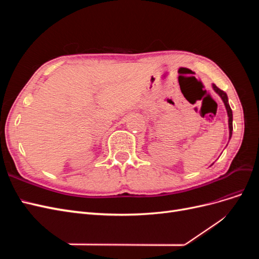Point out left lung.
Here are the masks:
<instances>
[{
  "instance_id": "1",
  "label": "left lung",
  "mask_w": 259,
  "mask_h": 259,
  "mask_svg": "<svg viewBox=\"0 0 259 259\" xmlns=\"http://www.w3.org/2000/svg\"><path fill=\"white\" fill-rule=\"evenodd\" d=\"M213 90H214V91L218 94V95L221 96V98L223 99L224 104H225V107H226L227 113H228V117H229V119H228V124H229V139H230L231 136H232V130H233V127H232V110H231V108H230L229 103H228V96H227V94H226L224 91H222L221 89H218L215 84H213Z\"/></svg>"
}]
</instances>
